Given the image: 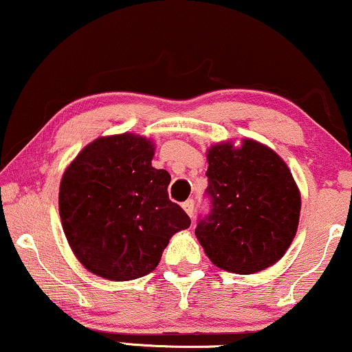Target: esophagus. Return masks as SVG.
Listing matches in <instances>:
<instances>
[{
	"instance_id": "obj_1",
	"label": "esophagus",
	"mask_w": 352,
	"mask_h": 352,
	"mask_svg": "<svg viewBox=\"0 0 352 352\" xmlns=\"http://www.w3.org/2000/svg\"><path fill=\"white\" fill-rule=\"evenodd\" d=\"M182 208H184V212H186L187 215H189L190 218L194 217L195 204H194V200H192V199H189V200H186V202H182Z\"/></svg>"
}]
</instances>
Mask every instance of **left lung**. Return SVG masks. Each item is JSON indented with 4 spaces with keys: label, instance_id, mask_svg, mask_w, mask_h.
I'll list each match as a JSON object with an SVG mask.
<instances>
[{
    "label": "left lung",
    "instance_id": "obj_1",
    "mask_svg": "<svg viewBox=\"0 0 352 352\" xmlns=\"http://www.w3.org/2000/svg\"><path fill=\"white\" fill-rule=\"evenodd\" d=\"M212 208L195 228L213 265L250 275L276 263L299 225L300 192L289 168L267 145L244 139L207 152Z\"/></svg>",
    "mask_w": 352,
    "mask_h": 352
}]
</instances>
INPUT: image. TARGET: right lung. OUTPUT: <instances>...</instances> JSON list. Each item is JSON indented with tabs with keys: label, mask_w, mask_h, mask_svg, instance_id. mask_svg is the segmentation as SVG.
Wrapping results in <instances>:
<instances>
[{
	"label": "right lung",
	"mask_w": 352,
	"mask_h": 352,
	"mask_svg": "<svg viewBox=\"0 0 352 352\" xmlns=\"http://www.w3.org/2000/svg\"><path fill=\"white\" fill-rule=\"evenodd\" d=\"M153 155L145 137H98L63 175V231L77 260L95 275L113 281L148 275L171 236L190 226L168 197L171 176L152 166Z\"/></svg>",
	"instance_id": "add662e5"
}]
</instances>
